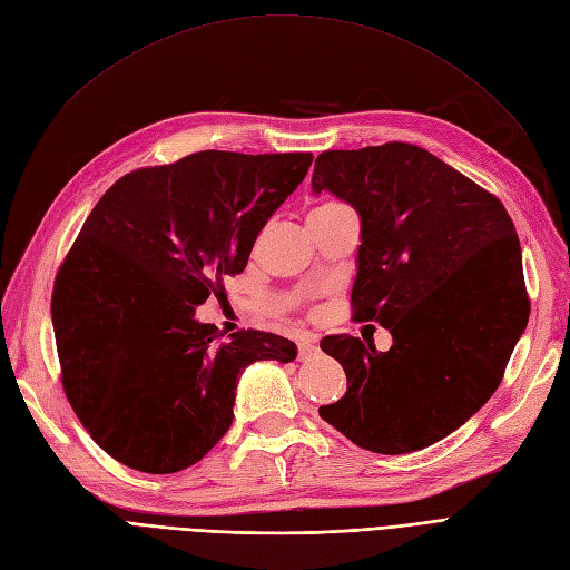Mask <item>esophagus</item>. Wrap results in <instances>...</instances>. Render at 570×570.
<instances>
[{
	"mask_svg": "<svg viewBox=\"0 0 570 570\" xmlns=\"http://www.w3.org/2000/svg\"><path fill=\"white\" fill-rule=\"evenodd\" d=\"M297 351H299V360H306V357L315 355V353H317V341H315V336H306V338H302V341H299V346H297Z\"/></svg>",
	"mask_w": 570,
	"mask_h": 570,
	"instance_id": "34e87169",
	"label": "esophagus"
}]
</instances>
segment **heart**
Wrapping results in <instances>:
<instances>
[{
  "instance_id": "obj_1",
  "label": "heart",
  "mask_w": 570,
  "mask_h": 570,
  "mask_svg": "<svg viewBox=\"0 0 570 570\" xmlns=\"http://www.w3.org/2000/svg\"><path fill=\"white\" fill-rule=\"evenodd\" d=\"M336 208H344V203H338V200H325V203H321V206H317V208L313 210V215H315V213H330V210H336Z\"/></svg>"
}]
</instances>
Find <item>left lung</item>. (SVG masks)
<instances>
[{"instance_id":"8db88e82","label":"left lung","mask_w":570,"mask_h":570,"mask_svg":"<svg viewBox=\"0 0 570 570\" xmlns=\"http://www.w3.org/2000/svg\"><path fill=\"white\" fill-rule=\"evenodd\" d=\"M325 189L362 219L353 317L393 346L325 336L348 389L321 416L362 449L419 451L480 412L529 323L514 224L493 194L406 142L323 151L313 191Z\"/></svg>"}]
</instances>
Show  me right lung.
I'll return each mask as SVG.
<instances>
[{"mask_svg": "<svg viewBox=\"0 0 570 570\" xmlns=\"http://www.w3.org/2000/svg\"><path fill=\"white\" fill-rule=\"evenodd\" d=\"M311 151H196L105 191L62 259L51 315L62 391L114 461L151 474L198 463L234 421L238 374L297 346L259 330L224 336L196 306L222 297Z\"/></svg>", "mask_w": 570, "mask_h": 570, "instance_id": "right-lung-1", "label": "right lung"}]
</instances>
